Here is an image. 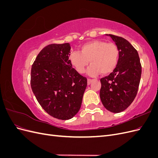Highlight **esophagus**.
I'll return each instance as SVG.
<instances>
[{"label": "esophagus", "instance_id": "esophagus-1", "mask_svg": "<svg viewBox=\"0 0 158 158\" xmlns=\"http://www.w3.org/2000/svg\"><path fill=\"white\" fill-rule=\"evenodd\" d=\"M94 81L93 79H90V78H88V85H89L91 83H92Z\"/></svg>", "mask_w": 158, "mask_h": 158}]
</instances>
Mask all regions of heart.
<instances>
[{"label": "heart", "instance_id": "1", "mask_svg": "<svg viewBox=\"0 0 158 158\" xmlns=\"http://www.w3.org/2000/svg\"><path fill=\"white\" fill-rule=\"evenodd\" d=\"M120 51L114 43L103 40H93L84 44L80 52L73 51L69 56L70 64L78 73L82 74L88 66V74L91 76L108 74L115 69L118 64Z\"/></svg>", "mask_w": 158, "mask_h": 158}]
</instances>
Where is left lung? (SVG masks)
<instances>
[{
  "instance_id": "8db88e82",
  "label": "left lung",
  "mask_w": 158,
  "mask_h": 158,
  "mask_svg": "<svg viewBox=\"0 0 158 158\" xmlns=\"http://www.w3.org/2000/svg\"><path fill=\"white\" fill-rule=\"evenodd\" d=\"M118 46V64L109 76L100 80V99L108 111L120 113L136 98L141 78L142 66L136 49L123 37L109 34Z\"/></svg>"
}]
</instances>
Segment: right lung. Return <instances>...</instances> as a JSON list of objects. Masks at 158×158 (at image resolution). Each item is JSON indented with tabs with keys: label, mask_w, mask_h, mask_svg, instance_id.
I'll return each instance as SVG.
<instances>
[{
	"label": "right lung",
	"mask_w": 158,
	"mask_h": 158,
	"mask_svg": "<svg viewBox=\"0 0 158 158\" xmlns=\"http://www.w3.org/2000/svg\"><path fill=\"white\" fill-rule=\"evenodd\" d=\"M70 50L68 43L48 45L38 54L31 70V87L38 103L60 120L78 112L87 86V78L72 67Z\"/></svg>",
	"instance_id": "obj_1"
}]
</instances>
